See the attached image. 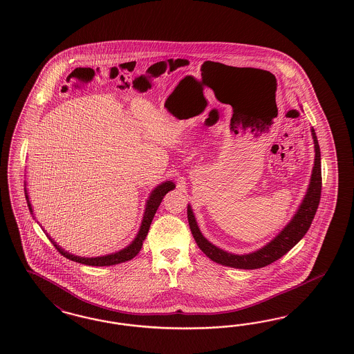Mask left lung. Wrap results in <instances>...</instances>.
<instances>
[{"mask_svg": "<svg viewBox=\"0 0 354 354\" xmlns=\"http://www.w3.org/2000/svg\"><path fill=\"white\" fill-rule=\"evenodd\" d=\"M311 136L314 140V150L315 159L311 171L310 183L307 187L306 195L302 198V203L294 213L292 220L289 221L280 232L270 239L268 243L264 244L261 248L252 251L250 254H232L220 247L209 242L207 238L200 232V227L196 221L195 213L192 207L188 204L187 214L192 235L195 238L198 248L207 255L210 260L218 263L225 267H232L236 269H257L267 267L274 263L280 257L288 254L295 244L298 243L306 235L307 230L311 226V222L315 217L320 194H322V163H320V149L317 144V134L314 128H311Z\"/></svg>", "mask_w": 354, "mask_h": 354, "instance_id": "obj_1", "label": "left lung"}]
</instances>
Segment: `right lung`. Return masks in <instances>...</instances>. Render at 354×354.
<instances>
[{"mask_svg":"<svg viewBox=\"0 0 354 354\" xmlns=\"http://www.w3.org/2000/svg\"><path fill=\"white\" fill-rule=\"evenodd\" d=\"M26 180H25V196L26 200H27V207L30 209V213L32 214L34 217V209L31 205V201H30V196L27 192V188H26ZM175 188V183L172 180H166V182H162L158 184L154 189H151V192L149 194L147 197V204H145V210H144V216H142V221H141V225H140V229L136 234L133 241L131 243L128 244L127 247H124L122 250L116 251V252H112V254H107V255H103V257H77L74 254H71L69 251H65L62 248V245H59L57 242H55L50 236L48 235V232H46V230L43 232L47 234L49 241L53 243V245L57 248V251L62 254V257L69 259V260H73L75 263H80V264H85V266H91V267H107V266H115V264H120L124 261H128L131 259H133L141 250L142 243L147 238V232L150 229V225H151V221L154 218L156 213H157V209H158L162 200L165 195L167 192H170ZM35 220V217H34ZM39 223V222H37Z\"/></svg>","mask_w":354,"mask_h":354,"instance_id":"1","label":"right lung"}]
</instances>
